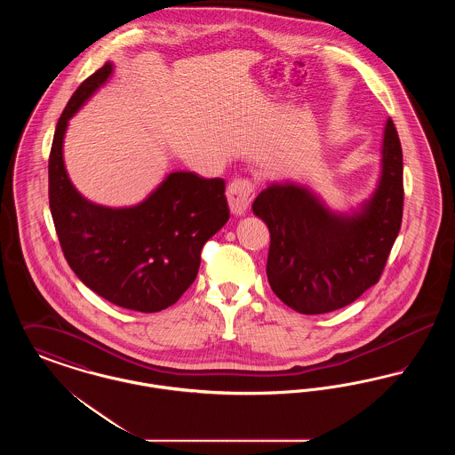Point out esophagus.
Here are the masks:
<instances>
[{
  "label": "esophagus",
  "mask_w": 455,
  "mask_h": 455,
  "mask_svg": "<svg viewBox=\"0 0 455 455\" xmlns=\"http://www.w3.org/2000/svg\"><path fill=\"white\" fill-rule=\"evenodd\" d=\"M256 196V189L249 179H235L227 188V199L230 212L235 217H242L247 213L252 199Z\"/></svg>",
  "instance_id": "obj_1"
}]
</instances>
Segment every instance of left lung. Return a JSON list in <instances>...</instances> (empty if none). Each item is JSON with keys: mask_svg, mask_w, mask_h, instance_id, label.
Returning a JSON list of instances; mask_svg holds the SVG:
<instances>
[{"mask_svg": "<svg viewBox=\"0 0 455 455\" xmlns=\"http://www.w3.org/2000/svg\"><path fill=\"white\" fill-rule=\"evenodd\" d=\"M403 150L387 119L377 189L351 213H338L308 188L273 182L252 212L269 228L267 282L293 310L314 315L355 302L379 282L403 221Z\"/></svg>", "mask_w": 455, "mask_h": 455, "instance_id": "left-lung-1", "label": "left lung"}]
</instances>
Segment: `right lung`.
Here are the masks:
<instances>
[{
	"label": "right lung",
	"instance_id": "right-lung-1",
	"mask_svg": "<svg viewBox=\"0 0 455 455\" xmlns=\"http://www.w3.org/2000/svg\"><path fill=\"white\" fill-rule=\"evenodd\" d=\"M114 71L106 63L76 88L49 155V208L63 254L92 291L114 305L158 312L193 284L201 249L228 221L223 179L169 173L136 206L108 208L85 199L71 184L63 158L68 121Z\"/></svg>",
	"mask_w": 455,
	"mask_h": 455
}]
</instances>
